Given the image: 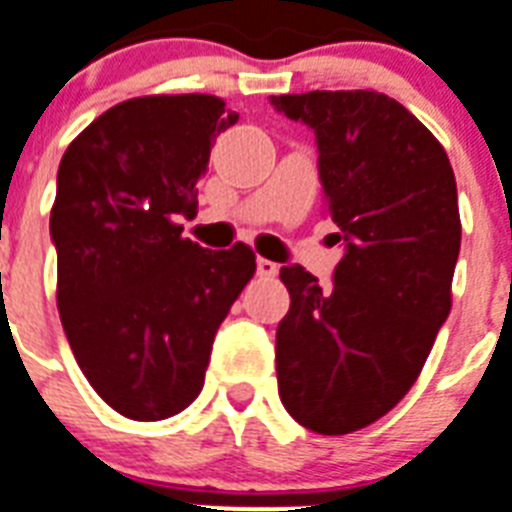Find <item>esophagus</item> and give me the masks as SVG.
Wrapping results in <instances>:
<instances>
[{
	"label": "esophagus",
	"mask_w": 512,
	"mask_h": 512,
	"mask_svg": "<svg viewBox=\"0 0 512 512\" xmlns=\"http://www.w3.org/2000/svg\"><path fill=\"white\" fill-rule=\"evenodd\" d=\"M257 273L265 278H273L278 273V265L273 260H265V257H257Z\"/></svg>",
	"instance_id": "esophagus-1"
}]
</instances>
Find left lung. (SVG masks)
Listing matches in <instances>:
<instances>
[{"label": "left lung", "instance_id": "8db88e82", "mask_svg": "<svg viewBox=\"0 0 512 512\" xmlns=\"http://www.w3.org/2000/svg\"><path fill=\"white\" fill-rule=\"evenodd\" d=\"M270 102L315 131L326 215L347 244L331 289L281 268L292 307L276 331L278 394L305 429L352 434L410 392L450 315L455 173L429 128L373 89Z\"/></svg>", "mask_w": 512, "mask_h": 512}]
</instances>
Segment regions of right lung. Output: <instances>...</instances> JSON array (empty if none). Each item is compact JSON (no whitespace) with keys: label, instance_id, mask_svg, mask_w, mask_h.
Returning a JSON list of instances; mask_svg holds the SVG:
<instances>
[{"label":"right lung","instance_id":"add662e5","mask_svg":"<svg viewBox=\"0 0 512 512\" xmlns=\"http://www.w3.org/2000/svg\"><path fill=\"white\" fill-rule=\"evenodd\" d=\"M239 115L213 94L120 102L70 141L52 205L57 310L94 392L131 421L197 400L213 339L255 276L247 244L202 249L176 215H197V181Z\"/></svg>","mask_w":512,"mask_h":512}]
</instances>
